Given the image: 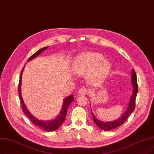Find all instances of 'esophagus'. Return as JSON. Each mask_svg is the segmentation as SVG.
<instances>
[{"mask_svg":"<svg viewBox=\"0 0 154 154\" xmlns=\"http://www.w3.org/2000/svg\"><path fill=\"white\" fill-rule=\"evenodd\" d=\"M88 91L86 89L82 88V89L79 90L77 94L78 95H85V94H86L88 93Z\"/></svg>","mask_w":154,"mask_h":154,"instance_id":"1","label":"esophagus"}]
</instances>
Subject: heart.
Masks as SVG:
<instances>
[{"instance_id":"heart-1","label":"heart","mask_w":154,"mask_h":154,"mask_svg":"<svg viewBox=\"0 0 154 154\" xmlns=\"http://www.w3.org/2000/svg\"><path fill=\"white\" fill-rule=\"evenodd\" d=\"M103 58V56L98 53H82L73 60L72 71L78 76L87 75V80L90 84H98L106 77L111 68L109 61Z\"/></svg>"}]
</instances>
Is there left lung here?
<instances>
[{"label":"left lung","mask_w":154,"mask_h":154,"mask_svg":"<svg viewBox=\"0 0 154 154\" xmlns=\"http://www.w3.org/2000/svg\"><path fill=\"white\" fill-rule=\"evenodd\" d=\"M131 83H132L133 89V93H132L131 96V98L129 102V105L126 110L124 112V113L120 117L114 121L103 122V121H100L99 119L96 118L91 110V114H92L93 119L94 123L101 129H103L104 131H109L121 126V125L123 124V123L126 121V120L129 116L131 113L134 111L135 109V100L136 98V95H137V93H138L137 79H136V75L134 69H133L131 71Z\"/></svg>","instance_id":"obj_1"}]
</instances>
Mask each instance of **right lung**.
I'll return each mask as SVG.
<instances>
[{
	"label": "right lung",
	"instance_id": "add662e5",
	"mask_svg": "<svg viewBox=\"0 0 154 154\" xmlns=\"http://www.w3.org/2000/svg\"><path fill=\"white\" fill-rule=\"evenodd\" d=\"M48 48L45 47V48H43L41 49H39L38 51L35 53H34L30 58L28 59V61H30L32 60L37 58V57L42 53L44 51H45V49H47ZM24 68H23V70L21 72L20 74V82H19V85H18V92H19V96H20V100L21 101V104L23 108V110L24 113L26 114V116L29 118L30 120L32 122V123H33L35 126L41 128L42 129H43L44 130L48 132H51V131H53L56 130L58 129L61 125L62 124V123L64 122L65 117L66 116L67 113V110H68V106H70V105L72 103V102L73 101L74 98H73V96L72 94L66 97L64 100H63V106L61 108V110L59 114L56 117H55L53 119H51V120L49 121H43V120H39V119H37L36 117H34L32 113L29 112L27 109V108L24 103L23 100V98L21 96V78H22V73L23 72Z\"/></svg>",
	"mask_w": 154,
	"mask_h": 154
}]
</instances>
